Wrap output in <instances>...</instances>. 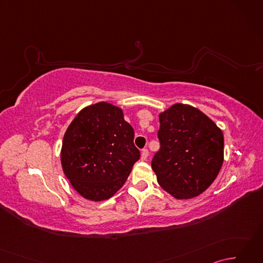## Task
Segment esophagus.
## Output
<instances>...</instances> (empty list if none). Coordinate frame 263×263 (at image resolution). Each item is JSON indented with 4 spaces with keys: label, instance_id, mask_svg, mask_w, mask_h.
<instances>
[{
    "label": "esophagus",
    "instance_id": "34e87169",
    "mask_svg": "<svg viewBox=\"0 0 263 263\" xmlns=\"http://www.w3.org/2000/svg\"><path fill=\"white\" fill-rule=\"evenodd\" d=\"M148 155H149L148 149H143L141 152V160H146L147 157H148Z\"/></svg>",
    "mask_w": 263,
    "mask_h": 263
}]
</instances>
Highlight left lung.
<instances>
[{
    "instance_id": "obj_1",
    "label": "left lung",
    "mask_w": 263,
    "mask_h": 263,
    "mask_svg": "<svg viewBox=\"0 0 263 263\" xmlns=\"http://www.w3.org/2000/svg\"><path fill=\"white\" fill-rule=\"evenodd\" d=\"M160 149L152 167L159 185L176 199H191L215 181L224 161V136L202 111L175 104L159 114Z\"/></svg>"
}]
</instances>
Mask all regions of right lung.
Wrapping results in <instances>:
<instances>
[{
    "instance_id": "1",
    "label": "right lung",
    "mask_w": 263,
    "mask_h": 263,
    "mask_svg": "<svg viewBox=\"0 0 263 263\" xmlns=\"http://www.w3.org/2000/svg\"><path fill=\"white\" fill-rule=\"evenodd\" d=\"M135 131L116 106L100 102L83 108L66 130L61 163L83 198L107 200L125 183L140 158Z\"/></svg>"
}]
</instances>
